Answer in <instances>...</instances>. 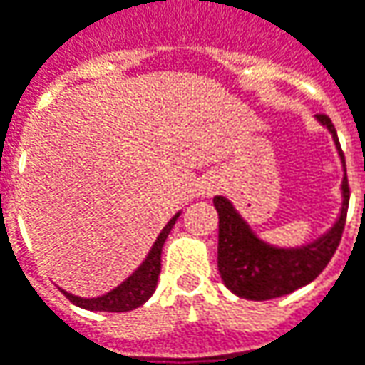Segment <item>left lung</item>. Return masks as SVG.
I'll return each instance as SVG.
<instances>
[{
	"instance_id": "8db88e82",
	"label": "left lung",
	"mask_w": 365,
	"mask_h": 365,
	"mask_svg": "<svg viewBox=\"0 0 365 365\" xmlns=\"http://www.w3.org/2000/svg\"><path fill=\"white\" fill-rule=\"evenodd\" d=\"M322 125H326L338 145L339 155L344 160V151L339 148L336 128L326 113H318ZM344 190V207L338 224L331 232L319 237L316 244H309L299 250H277L259 242L244 220L237 215L232 203L225 197H214V205L220 215V240H217V267L224 284L235 296L245 299H274L296 292L306 286L326 269L341 242L346 227L349 203L348 175L341 183Z\"/></svg>"
}]
</instances>
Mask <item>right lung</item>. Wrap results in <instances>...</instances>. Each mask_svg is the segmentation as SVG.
<instances>
[{
	"instance_id": "1",
	"label": "right lung",
	"mask_w": 365,
	"mask_h": 365,
	"mask_svg": "<svg viewBox=\"0 0 365 365\" xmlns=\"http://www.w3.org/2000/svg\"><path fill=\"white\" fill-rule=\"evenodd\" d=\"M178 215H173L170 224L163 227V232L151 247L148 259L141 264L140 269L130 279H125L120 287H115L110 294L93 297V299H83V297H76L68 294V292H63L69 302L79 307L91 309V312H130V309H135L141 304H145L148 297L153 294V289L158 286V277H160V272H162V247L170 232H172Z\"/></svg>"
}]
</instances>
